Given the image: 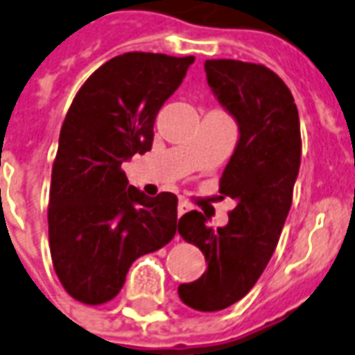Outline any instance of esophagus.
I'll use <instances>...</instances> for the list:
<instances>
[{"mask_svg": "<svg viewBox=\"0 0 355 355\" xmlns=\"http://www.w3.org/2000/svg\"><path fill=\"white\" fill-rule=\"evenodd\" d=\"M189 210H191V207H189L188 202H186V201H180V202H178V208H177L178 216H182V214L189 212Z\"/></svg>", "mask_w": 355, "mask_h": 355, "instance_id": "obj_1", "label": "esophagus"}]
</instances>
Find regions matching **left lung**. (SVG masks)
I'll return each mask as SVG.
<instances>
[{
    "label": "left lung",
    "mask_w": 355,
    "mask_h": 355,
    "mask_svg": "<svg viewBox=\"0 0 355 355\" xmlns=\"http://www.w3.org/2000/svg\"><path fill=\"white\" fill-rule=\"evenodd\" d=\"M205 72L238 124V143L220 180V193L236 207L218 229L197 210L180 218V236L196 243L208 266L199 279L178 286V296L191 309L214 313L242 300L274 255L292 205L302 137L292 93L264 64L212 59Z\"/></svg>",
    "instance_id": "obj_1"
}]
</instances>
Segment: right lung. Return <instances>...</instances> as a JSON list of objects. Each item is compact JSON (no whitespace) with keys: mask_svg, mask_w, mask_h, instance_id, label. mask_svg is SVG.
<instances>
[{"mask_svg":"<svg viewBox=\"0 0 355 355\" xmlns=\"http://www.w3.org/2000/svg\"><path fill=\"white\" fill-rule=\"evenodd\" d=\"M193 61L145 51L117 55L89 76L64 117L48 232L55 274L81 304L113 300L132 262L177 232V196H145L121 166L153 148L154 119Z\"/></svg>","mask_w":355,"mask_h":355,"instance_id":"obj_1","label":"right lung"}]
</instances>
